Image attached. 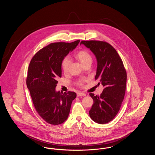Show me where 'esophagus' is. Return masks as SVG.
<instances>
[{
  "mask_svg": "<svg viewBox=\"0 0 155 155\" xmlns=\"http://www.w3.org/2000/svg\"><path fill=\"white\" fill-rule=\"evenodd\" d=\"M77 95L78 97H80V96H86V94H84V93H81V92H78V93H77Z\"/></svg>",
  "mask_w": 155,
  "mask_h": 155,
  "instance_id": "34e87169",
  "label": "esophagus"
}]
</instances>
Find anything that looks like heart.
<instances>
[{
  "label": "heart",
  "mask_w": 155,
  "mask_h": 155,
  "mask_svg": "<svg viewBox=\"0 0 155 155\" xmlns=\"http://www.w3.org/2000/svg\"><path fill=\"white\" fill-rule=\"evenodd\" d=\"M76 59H77L78 61L81 62V64L84 66H86L88 64H91L92 62V57L90 53L87 51V50H81L80 51L77 52L75 55ZM71 64V61L70 59H69L68 57L64 58L63 60H62L61 62V68L63 71L64 73H67L68 71L69 67L70 66ZM87 80L86 78H83L79 80L76 82L77 85L79 87H82L84 82L87 81Z\"/></svg>",
  "instance_id": "1"
}]
</instances>
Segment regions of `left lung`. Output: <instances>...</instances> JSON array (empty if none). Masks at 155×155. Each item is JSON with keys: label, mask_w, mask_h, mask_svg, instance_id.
<instances>
[{"label": "left lung", "mask_w": 155, "mask_h": 155, "mask_svg": "<svg viewBox=\"0 0 155 155\" xmlns=\"http://www.w3.org/2000/svg\"><path fill=\"white\" fill-rule=\"evenodd\" d=\"M95 55L97 66L95 80L104 87L100 96L89 95L94 104L89 110L91 119L99 124H106L116 117L120 110L125 93L127 73L116 49L109 43L99 41H82Z\"/></svg>", "instance_id": "8db88e82"}]
</instances>
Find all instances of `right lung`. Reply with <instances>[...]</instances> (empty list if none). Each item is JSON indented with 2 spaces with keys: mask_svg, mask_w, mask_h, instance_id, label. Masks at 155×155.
<instances>
[{
  "mask_svg": "<svg viewBox=\"0 0 155 155\" xmlns=\"http://www.w3.org/2000/svg\"><path fill=\"white\" fill-rule=\"evenodd\" d=\"M80 41L52 43L37 52L30 61L27 86L37 113L50 124L59 125L66 120L77 96L74 92L63 93L55 88L61 77L62 60Z\"/></svg>",
  "mask_w": 155,
  "mask_h": 155,
  "instance_id": "add662e5",
  "label": "right lung"
}]
</instances>
